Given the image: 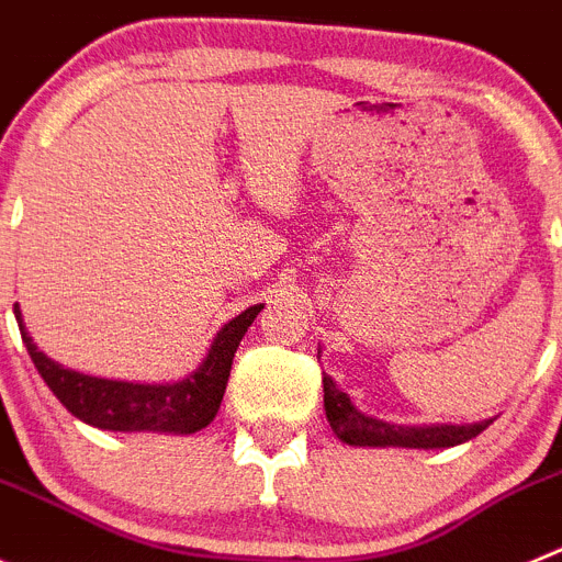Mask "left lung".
I'll use <instances>...</instances> for the list:
<instances>
[{
	"mask_svg": "<svg viewBox=\"0 0 562 562\" xmlns=\"http://www.w3.org/2000/svg\"><path fill=\"white\" fill-rule=\"evenodd\" d=\"M325 386V414L333 434L347 445H369V448H453L468 439L479 437L493 419L473 423V426H392L383 419L367 417L352 406L350 394L333 383L330 375L322 378Z\"/></svg>",
	"mask_w": 562,
	"mask_h": 562,
	"instance_id": "8db88e82",
	"label": "left lung"
}]
</instances>
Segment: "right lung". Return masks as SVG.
<instances>
[{"label": "right lung", "instance_id": "add662e5", "mask_svg": "<svg viewBox=\"0 0 562 562\" xmlns=\"http://www.w3.org/2000/svg\"><path fill=\"white\" fill-rule=\"evenodd\" d=\"M260 311L262 305H251L240 316L226 322L193 375H187L179 383L154 386V383L92 378L60 367L58 361L47 358L35 347L22 322V311H19V305H13L22 341L27 347L30 358H33L35 369H38V375L53 389L55 397L67 406V412H72L75 417L89 423V426L103 428V431L165 434H195L215 419L221 401H224L237 344L246 336V330H249Z\"/></svg>", "mask_w": 562, "mask_h": 562}]
</instances>
